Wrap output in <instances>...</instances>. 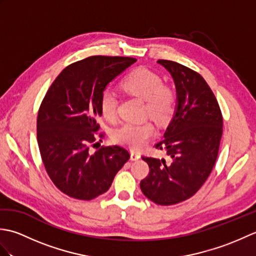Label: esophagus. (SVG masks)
Returning <instances> with one entry per match:
<instances>
[{
    "instance_id": "esophagus-1",
    "label": "esophagus",
    "mask_w": 256,
    "mask_h": 256,
    "mask_svg": "<svg viewBox=\"0 0 256 256\" xmlns=\"http://www.w3.org/2000/svg\"><path fill=\"white\" fill-rule=\"evenodd\" d=\"M140 157V155L138 153H134V152H132L131 153V160H138Z\"/></svg>"
}]
</instances>
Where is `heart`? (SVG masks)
<instances>
[{
    "label": "heart",
    "mask_w": 256,
    "mask_h": 256,
    "mask_svg": "<svg viewBox=\"0 0 256 256\" xmlns=\"http://www.w3.org/2000/svg\"><path fill=\"white\" fill-rule=\"evenodd\" d=\"M122 89L145 101V112L157 123L168 122L175 112L176 94L170 86L162 84L158 74L146 68H138L130 72L121 81ZM118 96L110 90L102 92L100 111L102 116L110 122L118 116ZM155 134V128L150 122L126 123L113 132V140L130 150H138L148 143Z\"/></svg>",
    "instance_id": "1"
}]
</instances>
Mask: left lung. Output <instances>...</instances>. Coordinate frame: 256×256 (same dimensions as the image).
Segmentation results:
<instances>
[{
    "label": "left lung",
    "mask_w": 256,
    "mask_h": 256,
    "mask_svg": "<svg viewBox=\"0 0 256 256\" xmlns=\"http://www.w3.org/2000/svg\"><path fill=\"white\" fill-rule=\"evenodd\" d=\"M157 62L170 72L177 91L175 116L155 145L166 150L170 160L143 156L150 172L140 186L153 202L172 206L192 197L208 179L218 157L224 118L202 76L176 62Z\"/></svg>",
    "instance_id": "left-lung-1"
}]
</instances>
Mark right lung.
I'll return each instance as SVG.
<instances>
[{
    "instance_id": "obj_1",
    "label": "right lung",
    "mask_w": 256,
    "mask_h": 256,
    "mask_svg": "<svg viewBox=\"0 0 256 256\" xmlns=\"http://www.w3.org/2000/svg\"><path fill=\"white\" fill-rule=\"evenodd\" d=\"M136 62L132 57L91 56L69 64L52 84L37 116V142L42 164L64 194L91 200L111 187L130 158L122 146H101L96 153L101 116L100 98L106 84Z\"/></svg>"
}]
</instances>
